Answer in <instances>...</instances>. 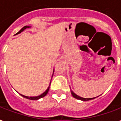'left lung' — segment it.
<instances>
[{
	"label": "left lung",
	"instance_id": "left-lung-1",
	"mask_svg": "<svg viewBox=\"0 0 121 121\" xmlns=\"http://www.w3.org/2000/svg\"><path fill=\"white\" fill-rule=\"evenodd\" d=\"M70 92H71V94L74 98H76V99H79V100H81V101H89V100H92L93 99H95V97H93V98H84V97H81L80 96H79L77 94H76L75 93L72 91V90H70ZM98 97V96H97Z\"/></svg>",
	"mask_w": 121,
	"mask_h": 121
}]
</instances>
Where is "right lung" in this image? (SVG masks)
Masks as SVG:
<instances>
[{"instance_id":"add662e5","label":"right lung","mask_w":121,"mask_h":121,"mask_svg":"<svg viewBox=\"0 0 121 121\" xmlns=\"http://www.w3.org/2000/svg\"><path fill=\"white\" fill-rule=\"evenodd\" d=\"M31 27L29 26H24V27H22L20 30L18 32L16 35H18V34H20V33H21V32H22V31H24L25 29H26L27 28H31ZM54 71V69L53 70V72ZM53 76V74H52V77ZM50 85H51V83H50ZM50 85H49V87L47 88V89L44 92L42 93V94L40 95H38V96H33V97H29V96H26V95H24L22 94H19L21 96H22L23 97H25V98H26V99H30V100H38V99H40V98H42V97H45L46 95L47 94V93H48V92H49V88H50Z\"/></svg>"}]
</instances>
